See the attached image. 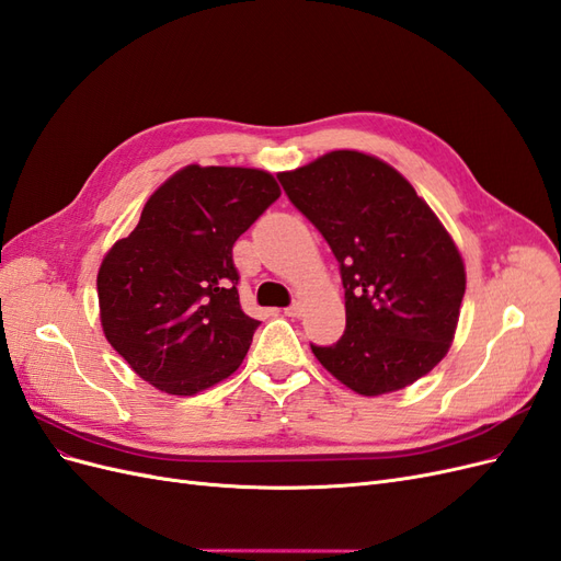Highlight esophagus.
Listing matches in <instances>:
<instances>
[{"label":"esophagus","instance_id":"1","mask_svg":"<svg viewBox=\"0 0 561 561\" xmlns=\"http://www.w3.org/2000/svg\"><path fill=\"white\" fill-rule=\"evenodd\" d=\"M283 313H285L287 318H297V316H301V301H293L290 307H285V309H283Z\"/></svg>","mask_w":561,"mask_h":561}]
</instances>
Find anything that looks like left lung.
Masks as SVG:
<instances>
[{
  "instance_id": "1",
  "label": "left lung",
  "mask_w": 561,
  "mask_h": 561,
  "mask_svg": "<svg viewBox=\"0 0 561 561\" xmlns=\"http://www.w3.org/2000/svg\"><path fill=\"white\" fill-rule=\"evenodd\" d=\"M293 206L332 248L346 330L311 351L360 396L393 393L445 358L466 293V268L443 222L396 168L339 149L278 173Z\"/></svg>"
}]
</instances>
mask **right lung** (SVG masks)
I'll list each match as a JSON object with an SVG mask.
<instances>
[{
    "label": "right lung",
    "instance_id": "add662e5",
    "mask_svg": "<svg viewBox=\"0 0 561 561\" xmlns=\"http://www.w3.org/2000/svg\"><path fill=\"white\" fill-rule=\"evenodd\" d=\"M278 196L257 168L186 165L112 245L98 271L100 322L140 379L194 396L239 369L260 320L241 309L231 250Z\"/></svg>",
    "mask_w": 561,
    "mask_h": 561
}]
</instances>
